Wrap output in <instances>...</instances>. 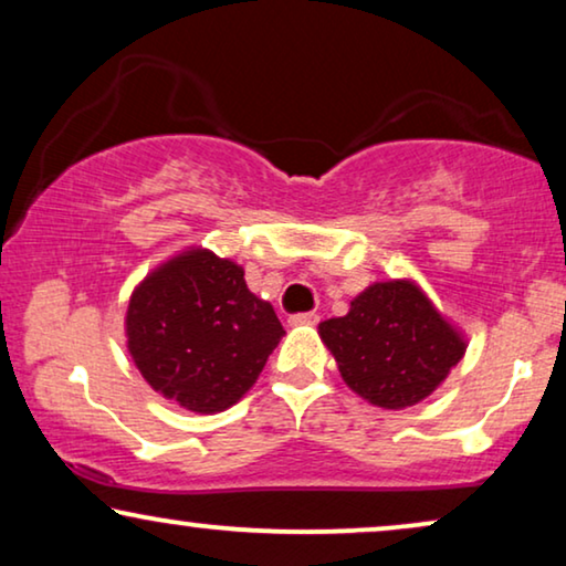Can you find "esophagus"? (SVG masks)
Wrapping results in <instances>:
<instances>
[{
    "mask_svg": "<svg viewBox=\"0 0 566 566\" xmlns=\"http://www.w3.org/2000/svg\"><path fill=\"white\" fill-rule=\"evenodd\" d=\"M319 322V316H316L314 312H308V314H293V316H289V324L291 327H312V324H316Z\"/></svg>",
    "mask_w": 566,
    "mask_h": 566,
    "instance_id": "obj_1",
    "label": "esophagus"
}]
</instances>
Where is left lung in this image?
<instances>
[{
  "label": "left lung",
  "mask_w": 566,
  "mask_h": 566,
  "mask_svg": "<svg viewBox=\"0 0 566 566\" xmlns=\"http://www.w3.org/2000/svg\"><path fill=\"white\" fill-rule=\"evenodd\" d=\"M339 376L368 405L407 409L428 399L467 353L469 339L415 277L370 283L345 316L319 322Z\"/></svg>",
  "instance_id": "obj_1"
}]
</instances>
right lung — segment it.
<instances>
[{
    "label": "right lung",
    "mask_w": 566,
    "mask_h": 566,
    "mask_svg": "<svg viewBox=\"0 0 566 566\" xmlns=\"http://www.w3.org/2000/svg\"><path fill=\"white\" fill-rule=\"evenodd\" d=\"M126 347L144 381L196 415H216L252 389L285 335L244 268L188 247L149 270L126 308Z\"/></svg>",
    "instance_id": "obj_1"
}]
</instances>
